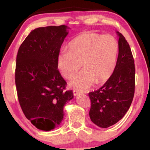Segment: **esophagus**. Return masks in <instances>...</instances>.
Segmentation results:
<instances>
[{"instance_id":"34e87169","label":"esophagus","mask_w":150,"mask_h":150,"mask_svg":"<svg viewBox=\"0 0 150 150\" xmlns=\"http://www.w3.org/2000/svg\"><path fill=\"white\" fill-rule=\"evenodd\" d=\"M73 93H74V95L76 96H77L78 94L80 93V91H78L77 89H74L73 90Z\"/></svg>"}]
</instances>
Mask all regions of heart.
Here are the masks:
<instances>
[{"label": "heart", "instance_id": "b5f03b06", "mask_svg": "<svg viewBox=\"0 0 150 150\" xmlns=\"http://www.w3.org/2000/svg\"><path fill=\"white\" fill-rule=\"evenodd\" d=\"M68 51H61L57 63L65 79H71L82 66L84 69L72 81V85L86 89L94 81L104 83L112 74L119 52L117 41L111 35L84 33L69 42Z\"/></svg>", "mask_w": 150, "mask_h": 150}]
</instances>
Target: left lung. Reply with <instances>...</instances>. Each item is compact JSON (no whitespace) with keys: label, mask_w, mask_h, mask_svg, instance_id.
I'll list each match as a JSON object with an SVG mask.
<instances>
[{"label":"left lung","mask_w":150,"mask_h":150,"mask_svg":"<svg viewBox=\"0 0 150 150\" xmlns=\"http://www.w3.org/2000/svg\"><path fill=\"white\" fill-rule=\"evenodd\" d=\"M119 54L113 73L99 89L89 92V117L98 126L108 128L115 124L130 108L134 94V61L130 45L120 33Z\"/></svg>","instance_id":"1"}]
</instances>
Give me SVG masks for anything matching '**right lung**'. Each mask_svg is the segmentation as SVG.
<instances>
[{
  "label": "right lung",
  "instance_id": "add662e5",
  "mask_svg": "<svg viewBox=\"0 0 150 150\" xmlns=\"http://www.w3.org/2000/svg\"><path fill=\"white\" fill-rule=\"evenodd\" d=\"M65 25L35 28L26 37L16 57L15 83L24 115L37 128L54 129L74 98L58 69L57 59L68 32Z\"/></svg>",
  "mask_w": 150,
  "mask_h": 150
}]
</instances>
